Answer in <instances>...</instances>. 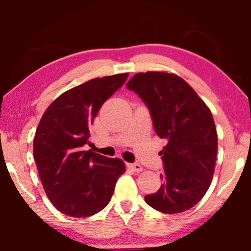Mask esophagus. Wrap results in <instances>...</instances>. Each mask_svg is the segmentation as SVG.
Instances as JSON below:
<instances>
[{
    "mask_svg": "<svg viewBox=\"0 0 251 251\" xmlns=\"http://www.w3.org/2000/svg\"><path fill=\"white\" fill-rule=\"evenodd\" d=\"M126 167H128L129 169H131L132 171H136V173H140V171L143 170V167L138 163H128Z\"/></svg>",
    "mask_w": 251,
    "mask_h": 251,
    "instance_id": "34e87169",
    "label": "esophagus"
}]
</instances>
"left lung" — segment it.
Listing matches in <instances>:
<instances>
[{
  "label": "left lung",
  "mask_w": 251,
  "mask_h": 251,
  "mask_svg": "<svg viewBox=\"0 0 251 251\" xmlns=\"http://www.w3.org/2000/svg\"><path fill=\"white\" fill-rule=\"evenodd\" d=\"M150 109L154 130L166 146L162 185L146 203L164 214H178L203 198L215 171L218 143L210 109L178 75L146 72L126 83Z\"/></svg>",
  "instance_id": "left-lung-1"
}]
</instances>
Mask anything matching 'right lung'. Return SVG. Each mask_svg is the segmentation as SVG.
I'll return each mask as SVG.
<instances>
[{
  "label": "right lung",
  "mask_w": 251,
  "mask_h": 251,
  "mask_svg": "<svg viewBox=\"0 0 251 251\" xmlns=\"http://www.w3.org/2000/svg\"><path fill=\"white\" fill-rule=\"evenodd\" d=\"M129 73L85 82L60 95L44 112L34 137V160L54 208L71 217L101 211L125 174L121 159L83 151L101 105L125 84Z\"/></svg>",
  "instance_id": "obj_1"
}]
</instances>
